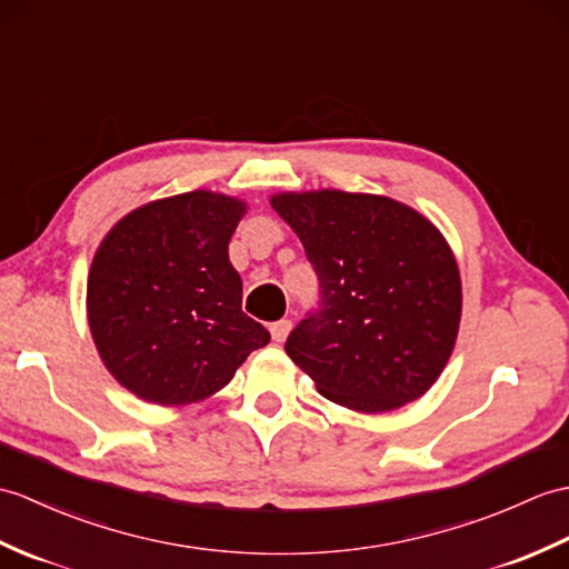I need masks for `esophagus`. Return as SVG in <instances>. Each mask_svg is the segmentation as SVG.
<instances>
[{
	"instance_id": "obj_1",
	"label": "esophagus",
	"mask_w": 569,
	"mask_h": 569,
	"mask_svg": "<svg viewBox=\"0 0 569 569\" xmlns=\"http://www.w3.org/2000/svg\"><path fill=\"white\" fill-rule=\"evenodd\" d=\"M290 327H293V325H290V320H279V322H273L269 329H271V337H273V341H279V345H281V341H286V337L290 335Z\"/></svg>"
}]
</instances>
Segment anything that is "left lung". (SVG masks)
I'll use <instances>...</instances> for the list:
<instances>
[{
  "label": "left lung",
  "instance_id": "8db88e82",
  "mask_svg": "<svg viewBox=\"0 0 569 569\" xmlns=\"http://www.w3.org/2000/svg\"><path fill=\"white\" fill-rule=\"evenodd\" d=\"M271 208L300 237L322 296L286 353L353 412L419 400L451 359L463 310L458 261L439 228L376 193L283 191Z\"/></svg>",
  "mask_w": 569,
  "mask_h": 569
}]
</instances>
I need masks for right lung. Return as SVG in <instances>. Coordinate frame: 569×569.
I'll return each mask as SVG.
<instances>
[{
	"label": "right lung",
	"instance_id": "1",
	"mask_svg": "<svg viewBox=\"0 0 569 569\" xmlns=\"http://www.w3.org/2000/svg\"><path fill=\"white\" fill-rule=\"evenodd\" d=\"M244 213L240 198L198 189L130 210L106 232L87 279V320L103 366L136 398L201 402L269 345L242 312L228 257Z\"/></svg>",
	"mask_w": 569,
	"mask_h": 569
}]
</instances>
